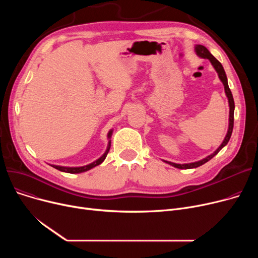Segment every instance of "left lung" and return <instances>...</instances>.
I'll use <instances>...</instances> for the list:
<instances>
[{
	"mask_svg": "<svg viewBox=\"0 0 258 258\" xmlns=\"http://www.w3.org/2000/svg\"><path fill=\"white\" fill-rule=\"evenodd\" d=\"M195 51L197 53V55L201 58H206V59H209V61L211 62L212 67L214 68V70L216 71V73H218L219 75V78L220 80L223 83L224 85V90H225V93H226V96L228 98V103H229V125H228V131H227V134L226 136L222 142V144L216 148V150L209 156H207L206 158L202 159V160H199L197 162H191V163H185V164H177V163H173V162H170V161H166V160H162L163 162H165V163L175 167V168H180V169H190V168H197L203 164H205L206 162H208L209 160H211L216 154H218L222 148L224 146L227 145V143L229 142L230 140V137H231L232 135V131H233V122H234V100H233V96H232V93L231 91H230L229 89V86H228V79H227V76H226V73H225V70L224 68L222 66V63L216 59L212 54L208 51V49L204 46L202 45H196L195 46Z\"/></svg>",
	"mask_w": 258,
	"mask_h": 258,
	"instance_id": "1",
	"label": "left lung"
}]
</instances>
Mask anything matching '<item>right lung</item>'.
I'll use <instances>...</instances> for the list:
<instances>
[{"label":"right lung","mask_w":258,"mask_h":258,"mask_svg":"<svg viewBox=\"0 0 258 258\" xmlns=\"http://www.w3.org/2000/svg\"><path fill=\"white\" fill-rule=\"evenodd\" d=\"M112 135H113V130L108 131V133H107V140H108V142H107V147H106V150H105L104 154H103L100 158H98L96 161L92 162V163H90V164H88V165H85V166H76V167H74V166H72V167H69V166H59V165H53V164H50V165H51L52 167H54V168H56V169L62 171V172H68V173H81V172L88 171V170L92 169L93 167L101 164L102 162L105 160L106 155H107L108 151H110V147H111V138H112Z\"/></svg>","instance_id":"obj_1"}]
</instances>
